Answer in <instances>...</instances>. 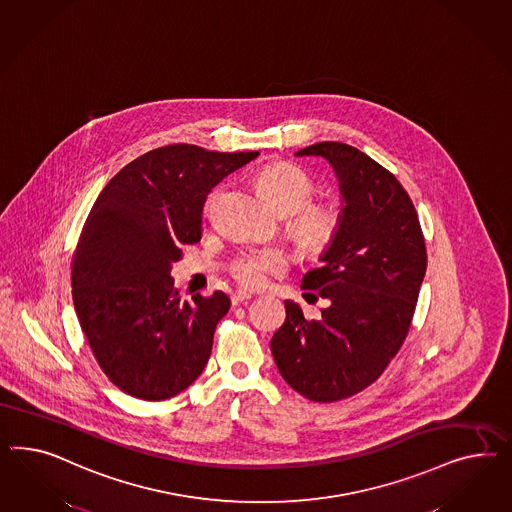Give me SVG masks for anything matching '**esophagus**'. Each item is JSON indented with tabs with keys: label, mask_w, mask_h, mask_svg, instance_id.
Instances as JSON below:
<instances>
[{
	"label": "esophagus",
	"mask_w": 512,
	"mask_h": 512,
	"mask_svg": "<svg viewBox=\"0 0 512 512\" xmlns=\"http://www.w3.org/2000/svg\"><path fill=\"white\" fill-rule=\"evenodd\" d=\"M248 300H251V293H248V291H234L233 295H231V302H233L234 306L246 304Z\"/></svg>",
	"instance_id": "obj_1"
}]
</instances>
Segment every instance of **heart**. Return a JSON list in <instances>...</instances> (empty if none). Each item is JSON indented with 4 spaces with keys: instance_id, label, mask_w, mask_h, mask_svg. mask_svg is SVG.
<instances>
[{
    "instance_id": "heart-1",
    "label": "heart",
    "mask_w": 512,
    "mask_h": 512,
    "mask_svg": "<svg viewBox=\"0 0 512 512\" xmlns=\"http://www.w3.org/2000/svg\"><path fill=\"white\" fill-rule=\"evenodd\" d=\"M257 184L264 195L289 217V233L308 253H323L340 233V210L326 202H311L317 186L308 172L298 165L278 161L268 163L257 174ZM223 187H216L204 202V216H212ZM291 259L281 248L248 249L240 253L231 272L246 287H263L270 276L289 268Z\"/></svg>"
}]
</instances>
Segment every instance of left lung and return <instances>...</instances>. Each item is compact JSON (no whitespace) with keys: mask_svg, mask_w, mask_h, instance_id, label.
<instances>
[{"mask_svg":"<svg viewBox=\"0 0 512 512\" xmlns=\"http://www.w3.org/2000/svg\"><path fill=\"white\" fill-rule=\"evenodd\" d=\"M296 155L325 157L340 180L341 227L302 287L330 300L319 319L285 302L270 341L281 377L313 402H338L370 387L398 355L426 274L419 216L392 172L343 142Z\"/></svg>","mask_w":512,"mask_h":512,"instance_id":"1","label":"left lung"}]
</instances>
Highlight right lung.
Here are the masks:
<instances>
[{
	"label": "right lung",
	"mask_w": 512,
	"mask_h": 512,
	"mask_svg": "<svg viewBox=\"0 0 512 512\" xmlns=\"http://www.w3.org/2000/svg\"><path fill=\"white\" fill-rule=\"evenodd\" d=\"M259 152L169 144L140 155L93 202L71 263L78 323L112 385L159 402L201 375L229 296L184 300L171 278L182 248L201 240L212 187Z\"/></svg>",
	"instance_id": "right-lung-1"
}]
</instances>
